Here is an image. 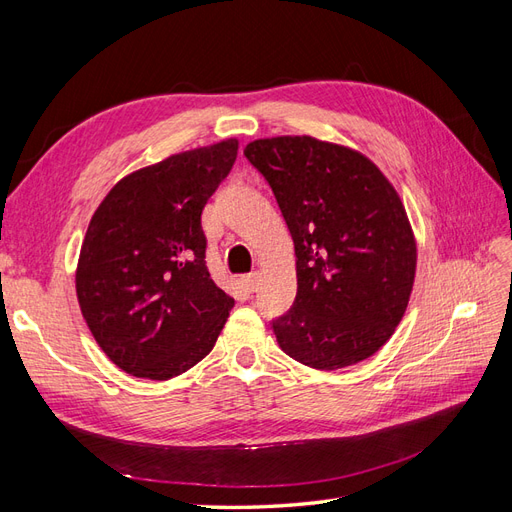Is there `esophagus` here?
<instances>
[{
	"label": "esophagus",
	"mask_w": 512,
	"mask_h": 512,
	"mask_svg": "<svg viewBox=\"0 0 512 512\" xmlns=\"http://www.w3.org/2000/svg\"><path fill=\"white\" fill-rule=\"evenodd\" d=\"M260 284V273H247L243 275V286L247 292H256Z\"/></svg>",
	"instance_id": "esophagus-1"
}]
</instances>
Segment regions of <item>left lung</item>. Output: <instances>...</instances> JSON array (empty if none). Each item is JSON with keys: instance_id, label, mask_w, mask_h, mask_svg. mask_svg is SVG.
<instances>
[{"instance_id": "1", "label": "left lung", "mask_w": 512, "mask_h": 512, "mask_svg": "<svg viewBox=\"0 0 512 512\" xmlns=\"http://www.w3.org/2000/svg\"><path fill=\"white\" fill-rule=\"evenodd\" d=\"M243 156L271 185L297 256V297L271 320L277 344L314 369L367 359L404 316L416 269L393 185L361 153L312 136L262 138Z\"/></svg>"}]
</instances>
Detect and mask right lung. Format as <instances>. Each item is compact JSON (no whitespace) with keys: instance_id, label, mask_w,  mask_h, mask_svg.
I'll use <instances>...</instances> for the list:
<instances>
[{"instance_id":"1","label":"right lung","mask_w":512,"mask_h":512,"mask_svg":"<svg viewBox=\"0 0 512 512\" xmlns=\"http://www.w3.org/2000/svg\"><path fill=\"white\" fill-rule=\"evenodd\" d=\"M237 149L228 138L136 170L89 222L81 312L108 359L136 378L168 380L203 361L235 305L209 273L200 215Z\"/></svg>"}]
</instances>
